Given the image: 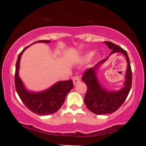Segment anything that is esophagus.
Listing matches in <instances>:
<instances>
[{"label":"esophagus","mask_w":146,"mask_h":146,"mask_svg":"<svg viewBox=\"0 0 146 146\" xmlns=\"http://www.w3.org/2000/svg\"><path fill=\"white\" fill-rule=\"evenodd\" d=\"M80 82V79L79 78V77H78V76L74 77V78H73L74 85H76L77 84H78Z\"/></svg>","instance_id":"esophagus-1"}]
</instances>
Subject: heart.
<instances>
[{"label":"heart","mask_w":146,"mask_h":146,"mask_svg":"<svg viewBox=\"0 0 146 146\" xmlns=\"http://www.w3.org/2000/svg\"><path fill=\"white\" fill-rule=\"evenodd\" d=\"M94 55V52L93 51L87 52H86L82 56V61L83 62H88L91 60V59L92 58ZM98 58H99L98 56H96V59H98Z\"/></svg>","instance_id":"obj_1"}]
</instances>
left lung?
<instances>
[{"instance_id": "left-lung-1", "label": "left lung", "mask_w": 146, "mask_h": 146, "mask_svg": "<svg viewBox=\"0 0 146 146\" xmlns=\"http://www.w3.org/2000/svg\"><path fill=\"white\" fill-rule=\"evenodd\" d=\"M104 43L111 50L110 55L117 52L123 53L127 58L128 66L123 87L117 91H109L106 89L101 84L98 78L99 69L109 56L85 72L82 81L88 88L84 103L90 111L98 115L109 114L116 111L128 96L132 82V72L127 52L111 42H104Z\"/></svg>"}]
</instances>
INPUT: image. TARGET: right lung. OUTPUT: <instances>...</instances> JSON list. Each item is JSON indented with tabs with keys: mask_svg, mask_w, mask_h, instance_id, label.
<instances>
[{
	"mask_svg": "<svg viewBox=\"0 0 146 146\" xmlns=\"http://www.w3.org/2000/svg\"><path fill=\"white\" fill-rule=\"evenodd\" d=\"M50 43V40H39L35 42L19 54L16 64L15 76V87L18 95L26 106L33 113L41 115L52 114L60 108L64 102L66 97L74 88L72 80L60 81L44 90L35 92L28 90L19 76L20 62L21 56L26 49L35 43Z\"/></svg>",
	"mask_w": 146,
	"mask_h": 146,
	"instance_id": "obj_1",
	"label": "right lung"
}]
</instances>
